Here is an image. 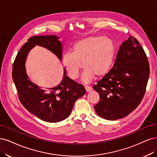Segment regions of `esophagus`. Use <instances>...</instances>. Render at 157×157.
<instances>
[{
	"instance_id": "1",
	"label": "esophagus",
	"mask_w": 157,
	"mask_h": 157,
	"mask_svg": "<svg viewBox=\"0 0 157 157\" xmlns=\"http://www.w3.org/2000/svg\"><path fill=\"white\" fill-rule=\"evenodd\" d=\"M85 90H86V92H87V93H89V92L91 91L92 89L90 88V87H88V86H87V87H85Z\"/></svg>"
}]
</instances>
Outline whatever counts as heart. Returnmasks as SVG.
<instances>
[{
	"label": "heart",
	"mask_w": 157,
	"mask_h": 157,
	"mask_svg": "<svg viewBox=\"0 0 157 157\" xmlns=\"http://www.w3.org/2000/svg\"><path fill=\"white\" fill-rule=\"evenodd\" d=\"M114 55L115 48L110 40L101 36H89L75 43L72 52L65 53L62 61L70 78L73 79L78 78L84 67L85 69L81 82L87 84L92 82L95 75L102 77L109 72Z\"/></svg>",
	"instance_id": "heart-1"
}]
</instances>
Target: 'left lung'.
Here are the masks:
<instances>
[{"instance_id": "1", "label": "left lung", "mask_w": 157, "mask_h": 157, "mask_svg": "<svg viewBox=\"0 0 157 157\" xmlns=\"http://www.w3.org/2000/svg\"><path fill=\"white\" fill-rule=\"evenodd\" d=\"M149 73L143 48L130 36L121 44L113 68L93 86L100 96L95 112L106 120L126 117L143 99Z\"/></svg>"}]
</instances>
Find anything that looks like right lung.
I'll list each match as a JSON object with an SVG mask.
<instances>
[{
    "label": "right lung",
    "instance_id": "right-lung-1",
    "mask_svg": "<svg viewBox=\"0 0 157 157\" xmlns=\"http://www.w3.org/2000/svg\"><path fill=\"white\" fill-rule=\"evenodd\" d=\"M56 35L35 36L30 38L19 50L13 64L12 78L23 105L30 113L48 123H57L67 118L75 100L85 94L83 86L67 76L59 85L44 89L30 80L25 68L28 54L36 45L51 51L62 61L63 43Z\"/></svg>",
    "mask_w": 157,
    "mask_h": 157
}]
</instances>
